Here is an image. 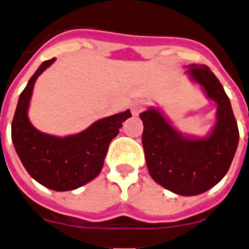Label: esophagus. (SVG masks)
<instances>
[{
    "label": "esophagus",
    "mask_w": 249,
    "mask_h": 249,
    "mask_svg": "<svg viewBox=\"0 0 249 249\" xmlns=\"http://www.w3.org/2000/svg\"><path fill=\"white\" fill-rule=\"evenodd\" d=\"M145 107V102L144 101H135V102H132L131 105V113L134 115H138L139 113H142Z\"/></svg>",
    "instance_id": "esophagus-1"
}]
</instances>
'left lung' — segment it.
<instances>
[{
    "label": "left lung",
    "instance_id": "8db88e82",
    "mask_svg": "<svg viewBox=\"0 0 249 249\" xmlns=\"http://www.w3.org/2000/svg\"><path fill=\"white\" fill-rule=\"evenodd\" d=\"M216 104V123L206 138H190L176 130L158 109L140 114L144 130L142 143L153 180L180 196L205 193L223 178L239 143L238 123L222 84L206 65L186 71Z\"/></svg>",
    "mask_w": 249,
    "mask_h": 249
}]
</instances>
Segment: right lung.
<instances>
[{"label": "right lung", "mask_w": 249, "mask_h": 249, "mask_svg": "<svg viewBox=\"0 0 249 249\" xmlns=\"http://www.w3.org/2000/svg\"><path fill=\"white\" fill-rule=\"evenodd\" d=\"M55 59L43 61L20 93L11 123V139L20 161L39 184L56 192L74 190L96 178L104 167L110 142L130 110L94 122L82 132L59 138L40 132L27 117L34 84Z\"/></svg>", "instance_id": "right-lung-1"}]
</instances>
